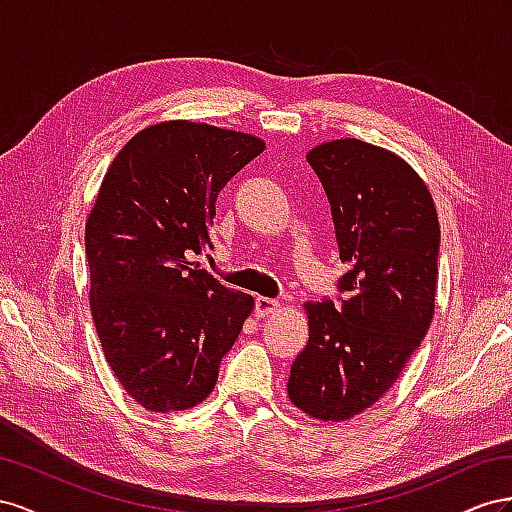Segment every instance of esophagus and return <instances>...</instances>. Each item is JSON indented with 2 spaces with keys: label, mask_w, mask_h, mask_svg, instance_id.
Listing matches in <instances>:
<instances>
[{
  "label": "esophagus",
  "mask_w": 512,
  "mask_h": 512,
  "mask_svg": "<svg viewBox=\"0 0 512 512\" xmlns=\"http://www.w3.org/2000/svg\"><path fill=\"white\" fill-rule=\"evenodd\" d=\"M281 309V302L279 300H272V298H264L259 296L255 300V311H257V317H268V315H274L276 311Z\"/></svg>",
  "instance_id": "34e87169"
}]
</instances>
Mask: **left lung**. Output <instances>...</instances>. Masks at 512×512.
Listing matches in <instances>:
<instances>
[{"label":"left lung","mask_w":512,"mask_h":512,"mask_svg":"<svg viewBox=\"0 0 512 512\" xmlns=\"http://www.w3.org/2000/svg\"><path fill=\"white\" fill-rule=\"evenodd\" d=\"M330 201L345 300L306 302L309 343L287 392L317 420L358 416L397 382L431 326L440 223L427 184L403 158L360 139L306 154Z\"/></svg>","instance_id":"left-lung-1"}]
</instances>
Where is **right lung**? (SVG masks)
<instances>
[{
  "mask_svg": "<svg viewBox=\"0 0 512 512\" xmlns=\"http://www.w3.org/2000/svg\"><path fill=\"white\" fill-rule=\"evenodd\" d=\"M259 137L188 120L130 139L85 223L90 306L102 352L148 412H182L214 390L253 296L188 261L210 246L216 197L264 152Z\"/></svg>",
  "mask_w": 512,
  "mask_h": 512,
  "instance_id": "obj_1",
  "label": "right lung"
}]
</instances>
